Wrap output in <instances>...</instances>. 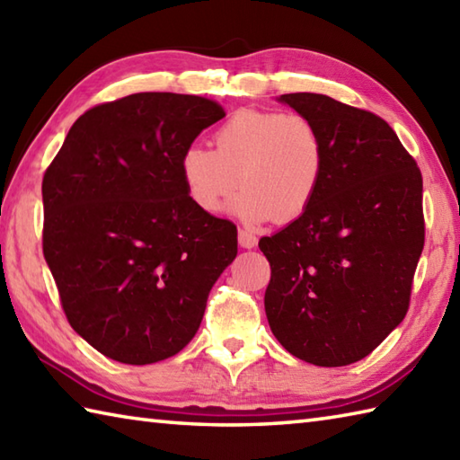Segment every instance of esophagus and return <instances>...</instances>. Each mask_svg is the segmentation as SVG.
Wrapping results in <instances>:
<instances>
[{
  "label": "esophagus",
  "instance_id": "1",
  "mask_svg": "<svg viewBox=\"0 0 460 460\" xmlns=\"http://www.w3.org/2000/svg\"><path fill=\"white\" fill-rule=\"evenodd\" d=\"M239 245L243 249H253L257 247V237L253 233H249L247 229H239Z\"/></svg>",
  "mask_w": 460,
  "mask_h": 460
}]
</instances>
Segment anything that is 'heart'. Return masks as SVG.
Instances as JSON below:
<instances>
[{
	"label": "heart",
	"instance_id": "1",
	"mask_svg": "<svg viewBox=\"0 0 460 460\" xmlns=\"http://www.w3.org/2000/svg\"><path fill=\"white\" fill-rule=\"evenodd\" d=\"M181 179L201 213L223 211L235 189V213L247 223H289L307 211L325 169V141L301 113L239 110L213 133V151L189 147Z\"/></svg>",
	"mask_w": 460,
	"mask_h": 460
}]
</instances>
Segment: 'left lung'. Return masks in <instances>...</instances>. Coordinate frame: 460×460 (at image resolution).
<instances>
[{
    "label": "left lung",
    "mask_w": 460,
    "mask_h": 460,
    "mask_svg": "<svg viewBox=\"0 0 460 460\" xmlns=\"http://www.w3.org/2000/svg\"><path fill=\"white\" fill-rule=\"evenodd\" d=\"M325 141V169L299 219L259 241L271 281L269 327L289 353L345 367L379 347L409 311L425 245L422 175L379 115L321 93L279 97Z\"/></svg>",
    "instance_id": "1"
}]
</instances>
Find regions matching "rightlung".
<instances>
[{
    "mask_svg": "<svg viewBox=\"0 0 460 460\" xmlns=\"http://www.w3.org/2000/svg\"><path fill=\"white\" fill-rule=\"evenodd\" d=\"M213 99L133 93L71 125L43 175V257L69 325L125 365L177 355L237 255V227L201 213L181 155L223 119Z\"/></svg>",
    "mask_w": 460,
    "mask_h": 460,
    "instance_id": "1",
    "label": "right lung"
}]
</instances>
